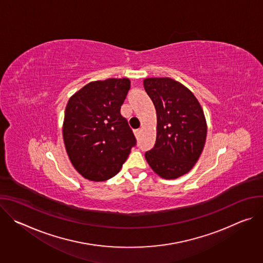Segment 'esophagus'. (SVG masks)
Wrapping results in <instances>:
<instances>
[{
  "mask_svg": "<svg viewBox=\"0 0 263 263\" xmlns=\"http://www.w3.org/2000/svg\"><path fill=\"white\" fill-rule=\"evenodd\" d=\"M140 133H141V130L140 129H137V130H134V135L136 136V138H138L139 137V135H140Z\"/></svg>",
  "mask_w": 263,
  "mask_h": 263,
  "instance_id": "obj_1",
  "label": "esophagus"
}]
</instances>
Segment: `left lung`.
I'll use <instances>...</instances> for the list:
<instances>
[{
    "mask_svg": "<svg viewBox=\"0 0 263 263\" xmlns=\"http://www.w3.org/2000/svg\"><path fill=\"white\" fill-rule=\"evenodd\" d=\"M143 87L157 114V136L144 156L152 170L164 179L189 173L206 141L207 126L194 93L171 78H147Z\"/></svg>",
    "mask_w": 263,
    "mask_h": 263,
    "instance_id": "left-lung-1",
    "label": "left lung"
}]
</instances>
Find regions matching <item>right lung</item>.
<instances>
[{
    "label": "right lung",
    "mask_w": 263,
    "mask_h": 263,
    "mask_svg": "<svg viewBox=\"0 0 263 263\" xmlns=\"http://www.w3.org/2000/svg\"><path fill=\"white\" fill-rule=\"evenodd\" d=\"M129 79L90 82L74 93L65 108L63 139L67 155L84 178L105 181L116 176L136 138L121 115Z\"/></svg>",
    "instance_id": "add662e5"
}]
</instances>
